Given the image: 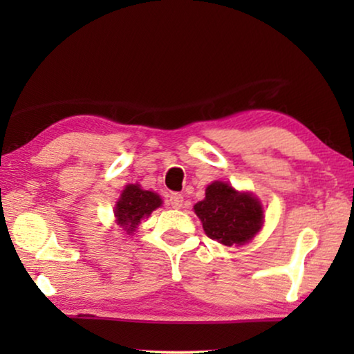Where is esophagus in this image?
<instances>
[{"mask_svg":"<svg viewBox=\"0 0 354 354\" xmlns=\"http://www.w3.org/2000/svg\"><path fill=\"white\" fill-rule=\"evenodd\" d=\"M183 201H184V198H183L181 194H171L170 198H169V203H170V206L173 209H181Z\"/></svg>","mask_w":354,"mask_h":354,"instance_id":"1","label":"esophagus"}]
</instances>
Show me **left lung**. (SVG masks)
I'll return each mask as SVG.
<instances>
[{"label":"left lung","instance_id":"left-lung-1","mask_svg":"<svg viewBox=\"0 0 354 354\" xmlns=\"http://www.w3.org/2000/svg\"><path fill=\"white\" fill-rule=\"evenodd\" d=\"M194 209L207 237L226 247L250 242L263 225L261 201L223 181L209 184L205 200L196 203Z\"/></svg>","mask_w":354,"mask_h":354}]
</instances>
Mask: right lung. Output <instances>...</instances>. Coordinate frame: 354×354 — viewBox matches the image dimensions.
<instances>
[{
  "label": "right lung",
  "instance_id": "1",
  "mask_svg": "<svg viewBox=\"0 0 354 354\" xmlns=\"http://www.w3.org/2000/svg\"><path fill=\"white\" fill-rule=\"evenodd\" d=\"M162 205V200L151 190H143L139 184H128L115 205V221L127 234H134L140 221L154 209Z\"/></svg>",
  "mask_w": 354,
  "mask_h": 354
}]
</instances>
